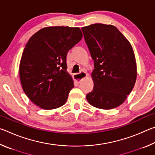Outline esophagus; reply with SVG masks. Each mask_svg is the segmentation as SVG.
<instances>
[{"mask_svg": "<svg viewBox=\"0 0 155 155\" xmlns=\"http://www.w3.org/2000/svg\"><path fill=\"white\" fill-rule=\"evenodd\" d=\"M87 74L85 72H81L80 73H76L74 75H73V78H74V80L77 83H79L81 81H82L83 78H85L87 77Z\"/></svg>", "mask_w": 155, "mask_h": 155, "instance_id": "obj_1", "label": "esophagus"}]
</instances>
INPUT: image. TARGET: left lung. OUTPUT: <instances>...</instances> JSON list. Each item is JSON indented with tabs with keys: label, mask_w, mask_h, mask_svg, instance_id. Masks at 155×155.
I'll use <instances>...</instances> for the list:
<instances>
[{
	"label": "left lung",
	"mask_w": 155,
	"mask_h": 155,
	"mask_svg": "<svg viewBox=\"0 0 155 155\" xmlns=\"http://www.w3.org/2000/svg\"><path fill=\"white\" fill-rule=\"evenodd\" d=\"M81 29L94 62L91 73L94 88L86 98L96 108H115L125 101L137 78L131 44L111 25L97 23Z\"/></svg>",
	"instance_id": "1"
}]
</instances>
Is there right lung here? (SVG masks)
<instances>
[{
	"instance_id": "obj_1",
	"label": "right lung",
	"mask_w": 155,
	"mask_h": 155,
	"mask_svg": "<svg viewBox=\"0 0 155 155\" xmlns=\"http://www.w3.org/2000/svg\"><path fill=\"white\" fill-rule=\"evenodd\" d=\"M82 37L78 27H48L28 40L21 57L19 74L23 91L37 106L54 109L67 101L74 87L67 71V53Z\"/></svg>"
}]
</instances>
